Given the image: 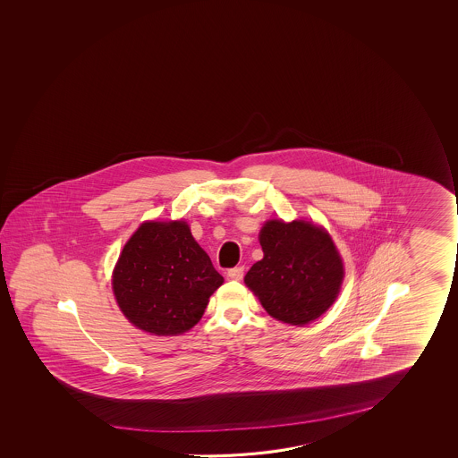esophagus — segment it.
Returning <instances> with one entry per match:
<instances>
[{
	"instance_id": "esophagus-1",
	"label": "esophagus",
	"mask_w": 458,
	"mask_h": 458,
	"mask_svg": "<svg viewBox=\"0 0 458 458\" xmlns=\"http://www.w3.org/2000/svg\"><path fill=\"white\" fill-rule=\"evenodd\" d=\"M244 276V268L242 267H234L232 270H228V277H232L234 281H240Z\"/></svg>"
}]
</instances>
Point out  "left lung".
Wrapping results in <instances>:
<instances>
[{
    "label": "left lung",
    "instance_id": "1",
    "mask_svg": "<svg viewBox=\"0 0 458 458\" xmlns=\"http://www.w3.org/2000/svg\"><path fill=\"white\" fill-rule=\"evenodd\" d=\"M263 259L244 283L277 321L305 326L337 299L344 263L334 241L307 220H268L259 234Z\"/></svg>",
    "mask_w": 458,
    "mask_h": 458
}]
</instances>
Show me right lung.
Instances as JSON below:
<instances>
[{
	"instance_id": "right-lung-1",
	"label": "right lung",
	"mask_w": 458,
	"mask_h": 458,
	"mask_svg": "<svg viewBox=\"0 0 458 458\" xmlns=\"http://www.w3.org/2000/svg\"><path fill=\"white\" fill-rule=\"evenodd\" d=\"M222 283L183 220L139 226L123 248L112 281L123 315L155 335L191 329Z\"/></svg>"
}]
</instances>
